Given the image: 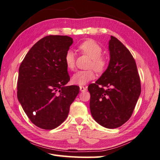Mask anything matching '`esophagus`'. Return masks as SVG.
Wrapping results in <instances>:
<instances>
[{
	"label": "esophagus",
	"instance_id": "obj_1",
	"mask_svg": "<svg viewBox=\"0 0 160 160\" xmlns=\"http://www.w3.org/2000/svg\"><path fill=\"white\" fill-rule=\"evenodd\" d=\"M87 90V88H86V87H84V86H80V90L81 91V92H84V91H86Z\"/></svg>",
	"mask_w": 160,
	"mask_h": 160
}]
</instances>
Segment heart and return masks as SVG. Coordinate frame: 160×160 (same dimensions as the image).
<instances>
[{"instance_id": "1", "label": "heart", "mask_w": 160, "mask_h": 160, "mask_svg": "<svg viewBox=\"0 0 160 160\" xmlns=\"http://www.w3.org/2000/svg\"><path fill=\"white\" fill-rule=\"evenodd\" d=\"M81 52L88 55L91 58L89 68L87 70H79L73 74L72 77V83L76 85L86 84L90 81L94 79L96 74L94 69L97 72L101 73L106 70L108 65V61L104 56H102V47L97 42L92 40H88L82 42L79 46ZM64 63L67 68L72 70L75 67V55L72 51L68 50L64 55ZM92 68H94L92 69Z\"/></svg>"}]
</instances>
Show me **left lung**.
<instances>
[{"mask_svg": "<svg viewBox=\"0 0 160 160\" xmlns=\"http://www.w3.org/2000/svg\"><path fill=\"white\" fill-rule=\"evenodd\" d=\"M109 49L108 69L88 90L92 117L102 127L115 129L131 118L140 97L141 83L136 62L125 46L111 36Z\"/></svg>", "mask_w": 160, "mask_h": 160, "instance_id": "obj_1", "label": "left lung"}]
</instances>
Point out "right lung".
Wrapping results in <instances>:
<instances>
[{"mask_svg":"<svg viewBox=\"0 0 160 160\" xmlns=\"http://www.w3.org/2000/svg\"><path fill=\"white\" fill-rule=\"evenodd\" d=\"M72 43L68 36L48 35L32 47L20 66L18 99L31 122L41 129L61 125L79 92V86H65L70 77L64 55Z\"/></svg>","mask_w":160,"mask_h":160,"instance_id":"right-lung-1","label":"right lung"}]
</instances>
